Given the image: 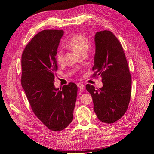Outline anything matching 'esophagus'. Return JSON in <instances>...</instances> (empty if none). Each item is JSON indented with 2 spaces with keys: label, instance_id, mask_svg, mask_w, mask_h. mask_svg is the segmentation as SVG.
Segmentation results:
<instances>
[{
  "label": "esophagus",
  "instance_id": "1",
  "mask_svg": "<svg viewBox=\"0 0 154 154\" xmlns=\"http://www.w3.org/2000/svg\"><path fill=\"white\" fill-rule=\"evenodd\" d=\"M77 87L80 88V89L84 90V88H85V85H84L83 84H82V83H80V82H79V83H77Z\"/></svg>",
  "mask_w": 154,
  "mask_h": 154
}]
</instances>
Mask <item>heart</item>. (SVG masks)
I'll list each match as a JSON object with an SVG mask.
<instances>
[{"label": "heart", "instance_id": "heart-1", "mask_svg": "<svg viewBox=\"0 0 154 154\" xmlns=\"http://www.w3.org/2000/svg\"><path fill=\"white\" fill-rule=\"evenodd\" d=\"M66 45L74 51L83 54L88 49V45H89V40L84 35L77 34L73 35L67 40ZM63 60L64 57L63 51L60 50L57 53L56 61L58 63H62L63 62Z\"/></svg>", "mask_w": 154, "mask_h": 154}]
</instances>
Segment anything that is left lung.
I'll use <instances>...</instances> for the list:
<instances>
[{"instance_id": "1", "label": "left lung", "mask_w": 154, "mask_h": 154, "mask_svg": "<svg viewBox=\"0 0 154 154\" xmlns=\"http://www.w3.org/2000/svg\"><path fill=\"white\" fill-rule=\"evenodd\" d=\"M93 77H102L101 88L87 84L98 119L114 123L126 112L131 97L132 79L122 45L109 30L97 32Z\"/></svg>"}]
</instances>
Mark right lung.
I'll return each mask as SVG.
<instances>
[{"mask_svg": "<svg viewBox=\"0 0 154 154\" xmlns=\"http://www.w3.org/2000/svg\"><path fill=\"white\" fill-rule=\"evenodd\" d=\"M63 30H44L26 46L22 55L21 84L37 118L53 131L66 128L73 120L77 86L70 82L62 89L54 85L55 56Z\"/></svg>", "mask_w": 154, "mask_h": 154, "instance_id": "add662e5", "label": "right lung"}]
</instances>
